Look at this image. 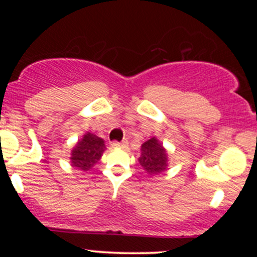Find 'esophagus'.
<instances>
[{
    "instance_id": "obj_1",
    "label": "esophagus",
    "mask_w": 257,
    "mask_h": 257,
    "mask_svg": "<svg viewBox=\"0 0 257 257\" xmlns=\"http://www.w3.org/2000/svg\"><path fill=\"white\" fill-rule=\"evenodd\" d=\"M126 141H122V143H118V141H113V143H111V146L112 147H125L126 146Z\"/></svg>"
}]
</instances>
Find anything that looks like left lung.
Masks as SVG:
<instances>
[{"label":"left lung","instance_id":"8db88e82","mask_svg":"<svg viewBox=\"0 0 257 257\" xmlns=\"http://www.w3.org/2000/svg\"><path fill=\"white\" fill-rule=\"evenodd\" d=\"M139 162L150 176L159 175L167 169V151L157 139L152 138L141 146V157Z\"/></svg>","mask_w":257,"mask_h":257}]
</instances>
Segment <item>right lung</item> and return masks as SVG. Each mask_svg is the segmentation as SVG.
<instances>
[{
    "label": "right lung",
    "mask_w": 257,
    "mask_h": 257,
    "mask_svg": "<svg viewBox=\"0 0 257 257\" xmlns=\"http://www.w3.org/2000/svg\"><path fill=\"white\" fill-rule=\"evenodd\" d=\"M105 151V144L102 139L96 135L87 133L83 139L78 141L77 145L72 150L71 163L76 169L87 170L91 169L94 164L98 163L101 158L102 152Z\"/></svg>",
    "instance_id": "add662e5"
}]
</instances>
